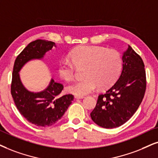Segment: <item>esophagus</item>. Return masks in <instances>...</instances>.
<instances>
[{"instance_id": "esophagus-1", "label": "esophagus", "mask_w": 158, "mask_h": 158, "mask_svg": "<svg viewBox=\"0 0 158 158\" xmlns=\"http://www.w3.org/2000/svg\"><path fill=\"white\" fill-rule=\"evenodd\" d=\"M84 98H85V96H79V95H76L75 96V98L77 99H82Z\"/></svg>"}]
</instances>
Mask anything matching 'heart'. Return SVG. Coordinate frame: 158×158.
Returning a JSON list of instances; mask_svg holds the SVG:
<instances>
[{"label":"heart","mask_w":158,"mask_h":158,"mask_svg":"<svg viewBox=\"0 0 158 158\" xmlns=\"http://www.w3.org/2000/svg\"><path fill=\"white\" fill-rule=\"evenodd\" d=\"M69 58L71 62H60L57 71L62 79L71 81L75 77L76 68L85 67V79L67 87L68 92L79 96L93 93L98 87H110L117 80L123 69V58L119 52L103 47L79 46L70 52Z\"/></svg>","instance_id":"obj_1"}]
</instances>
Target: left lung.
Instances as JSON below:
<instances>
[{"mask_svg":"<svg viewBox=\"0 0 158 158\" xmlns=\"http://www.w3.org/2000/svg\"><path fill=\"white\" fill-rule=\"evenodd\" d=\"M123 61L118 80L105 93L100 94L90 113L94 123L104 128H114L129 120L144 96L147 80L141 57L128 46Z\"/></svg>","mask_w":158,"mask_h":158,"instance_id":"1","label":"left lung"}]
</instances>
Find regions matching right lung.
<instances>
[{
    "instance_id": "1",
    "label": "right lung",
    "mask_w": 158,
    "mask_h": 158,
    "mask_svg": "<svg viewBox=\"0 0 158 158\" xmlns=\"http://www.w3.org/2000/svg\"><path fill=\"white\" fill-rule=\"evenodd\" d=\"M55 43L38 39L32 41L17 56L14 65L11 94L16 107L30 123L40 127L51 126L61 119L72 103V94L61 95L63 85L52 79L47 89L34 93L27 90L19 79L21 68L32 59L42 58Z\"/></svg>"
}]
</instances>
